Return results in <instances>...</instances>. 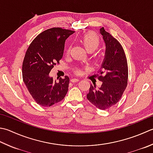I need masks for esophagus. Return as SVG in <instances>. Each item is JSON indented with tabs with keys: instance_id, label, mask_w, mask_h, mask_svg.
<instances>
[{
	"instance_id": "34e87169",
	"label": "esophagus",
	"mask_w": 153,
	"mask_h": 153,
	"mask_svg": "<svg viewBox=\"0 0 153 153\" xmlns=\"http://www.w3.org/2000/svg\"><path fill=\"white\" fill-rule=\"evenodd\" d=\"M71 81L72 82H79V79H77V78H72L71 79Z\"/></svg>"
}]
</instances>
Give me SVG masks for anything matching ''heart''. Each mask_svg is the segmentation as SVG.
<instances>
[{
	"label": "heart",
	"instance_id": "heart-1",
	"mask_svg": "<svg viewBox=\"0 0 153 153\" xmlns=\"http://www.w3.org/2000/svg\"><path fill=\"white\" fill-rule=\"evenodd\" d=\"M80 42L83 45V46L85 47V48L87 50L90 51V52L96 50L100 44V38H99L96 34H94V33H88V34H85L81 39ZM70 49L71 47L69 46L67 50L68 53H70ZM77 72L79 73L80 70H77Z\"/></svg>",
	"mask_w": 153,
	"mask_h": 153
}]
</instances>
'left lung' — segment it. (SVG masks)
Returning a JSON list of instances; mask_svg holds the SVG:
<instances>
[{
  "mask_svg": "<svg viewBox=\"0 0 153 153\" xmlns=\"http://www.w3.org/2000/svg\"><path fill=\"white\" fill-rule=\"evenodd\" d=\"M100 33L106 48L98 77L102 84L100 88L91 85L87 98L98 109L105 110L117 103L123 94L127 85L128 65L120 43L103 27L100 29Z\"/></svg>",
  "mask_w": 153,
  "mask_h": 153,
  "instance_id": "8db88e82",
  "label": "left lung"
}]
</instances>
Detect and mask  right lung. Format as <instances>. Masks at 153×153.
Wrapping results in <instances>:
<instances>
[{
	"label": "right lung",
	"instance_id": "add662e5",
	"mask_svg": "<svg viewBox=\"0 0 153 153\" xmlns=\"http://www.w3.org/2000/svg\"><path fill=\"white\" fill-rule=\"evenodd\" d=\"M74 31L52 28L40 33L30 45L22 64V77L27 89L38 104L50 107L61 101L67 94L70 78L59 82L49 76L62 59L65 40Z\"/></svg>",
	"mask_w": 153,
	"mask_h": 153
}]
</instances>
